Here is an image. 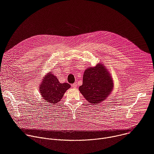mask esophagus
<instances>
[{"instance_id":"esophagus-1","label":"esophagus","mask_w":154,"mask_h":154,"mask_svg":"<svg viewBox=\"0 0 154 154\" xmlns=\"http://www.w3.org/2000/svg\"><path fill=\"white\" fill-rule=\"evenodd\" d=\"M72 86L74 88H76L77 87V83H74V84H72Z\"/></svg>"}]
</instances>
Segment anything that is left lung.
I'll use <instances>...</instances> for the list:
<instances>
[{
	"label": "left lung",
	"instance_id": "8db88e82",
	"mask_svg": "<svg viewBox=\"0 0 154 154\" xmlns=\"http://www.w3.org/2000/svg\"><path fill=\"white\" fill-rule=\"evenodd\" d=\"M106 69L102 64H97L85 71L79 91L91 103L97 104L105 100L113 88L112 78Z\"/></svg>",
	"mask_w": 154,
	"mask_h": 154
}]
</instances>
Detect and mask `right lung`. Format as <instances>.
I'll return each instance as SVG.
<instances>
[{"label": "right lung", "instance_id": "right-lung-1", "mask_svg": "<svg viewBox=\"0 0 154 154\" xmlns=\"http://www.w3.org/2000/svg\"><path fill=\"white\" fill-rule=\"evenodd\" d=\"M70 87L69 83H60L57 78L49 72L43 79L39 90L43 99L49 103H57Z\"/></svg>", "mask_w": 154, "mask_h": 154}]
</instances>
